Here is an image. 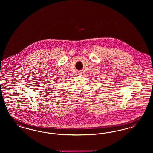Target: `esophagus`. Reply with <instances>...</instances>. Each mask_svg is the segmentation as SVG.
<instances>
[{
    "instance_id": "1",
    "label": "esophagus",
    "mask_w": 153,
    "mask_h": 153,
    "mask_svg": "<svg viewBox=\"0 0 153 153\" xmlns=\"http://www.w3.org/2000/svg\"><path fill=\"white\" fill-rule=\"evenodd\" d=\"M78 74H79V75H82V74H83V73H82V71H79Z\"/></svg>"
}]
</instances>
